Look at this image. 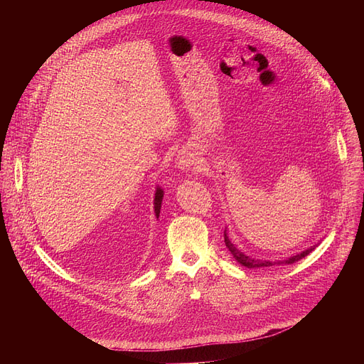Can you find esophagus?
I'll use <instances>...</instances> for the list:
<instances>
[{
  "mask_svg": "<svg viewBox=\"0 0 364 364\" xmlns=\"http://www.w3.org/2000/svg\"><path fill=\"white\" fill-rule=\"evenodd\" d=\"M196 164V159L193 158V155H190V153H181L180 158H178V165L184 169V168H190Z\"/></svg>",
  "mask_w": 364,
  "mask_h": 364,
  "instance_id": "esophagus-1",
  "label": "esophagus"
}]
</instances>
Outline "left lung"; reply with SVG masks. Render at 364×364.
Wrapping results in <instances>:
<instances>
[{"mask_svg":"<svg viewBox=\"0 0 364 364\" xmlns=\"http://www.w3.org/2000/svg\"><path fill=\"white\" fill-rule=\"evenodd\" d=\"M224 242H225V246L228 247V251H230L232 255L237 259V262H240L242 265L247 267V269H254V267H270V265H273V264H294V262L302 259L304 257H307V255L314 250V247H310V250L304 251V252H301V254H298V255H294V257H291L289 259H286V261L272 262V261H258V259H252V258H250V257H246V255L242 254L239 250H236V246L230 242V239H228V236H227L225 232H224Z\"/></svg>","mask_w":364,"mask_h":364,"instance_id":"8db88e82","label":"left lung"}]
</instances>
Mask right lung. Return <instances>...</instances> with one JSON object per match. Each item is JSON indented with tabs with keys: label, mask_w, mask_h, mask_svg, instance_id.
<instances>
[{
	"label": "right lung",
	"mask_w": 364,
	"mask_h": 364,
	"mask_svg": "<svg viewBox=\"0 0 364 364\" xmlns=\"http://www.w3.org/2000/svg\"><path fill=\"white\" fill-rule=\"evenodd\" d=\"M162 198H164V192L161 188H158L156 190V193H155V214H156V217H159V213H161V203H162Z\"/></svg>",
	"instance_id": "add662e5"
}]
</instances>
